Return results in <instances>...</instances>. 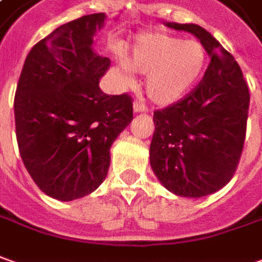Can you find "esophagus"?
Segmentation results:
<instances>
[{"instance_id":"1","label":"esophagus","mask_w":262,"mask_h":262,"mask_svg":"<svg viewBox=\"0 0 262 262\" xmlns=\"http://www.w3.org/2000/svg\"><path fill=\"white\" fill-rule=\"evenodd\" d=\"M133 112L135 113H147V107L140 101H135L133 103Z\"/></svg>"}]
</instances>
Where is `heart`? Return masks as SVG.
Instances as JSON below:
<instances>
[{
	"label": "heart",
	"instance_id": "obj_1",
	"mask_svg": "<svg viewBox=\"0 0 262 262\" xmlns=\"http://www.w3.org/2000/svg\"><path fill=\"white\" fill-rule=\"evenodd\" d=\"M206 58L205 47L198 40H182L166 33L140 34L132 46L129 64H120V73L127 84L133 83L130 68L147 74L149 99L159 106H169L198 83Z\"/></svg>",
	"mask_w": 262,
	"mask_h": 262
}]
</instances>
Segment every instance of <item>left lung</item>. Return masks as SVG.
<instances>
[{
  "label": "left lung",
  "instance_id": "8db88e82",
  "mask_svg": "<svg viewBox=\"0 0 262 262\" xmlns=\"http://www.w3.org/2000/svg\"><path fill=\"white\" fill-rule=\"evenodd\" d=\"M165 26L193 34L211 63L185 99L154 113L150 166L172 193L202 198L224 188L235 172L245 140L250 92L234 57L205 28Z\"/></svg>",
  "mask_w": 262,
  "mask_h": 262
}]
</instances>
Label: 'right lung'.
<instances>
[{"instance_id":"right-lung-1","label":"right lung","mask_w":262,"mask_h":262,"mask_svg":"<svg viewBox=\"0 0 262 262\" xmlns=\"http://www.w3.org/2000/svg\"><path fill=\"white\" fill-rule=\"evenodd\" d=\"M106 19L90 14L56 28L30 50L14 99L21 159L46 195L73 201L96 191L110 146L133 119L127 94L103 93L107 57L93 50Z\"/></svg>"}]
</instances>
